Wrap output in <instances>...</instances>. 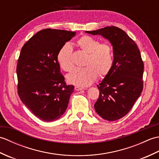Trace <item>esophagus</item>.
I'll return each mask as SVG.
<instances>
[{"label": "esophagus", "mask_w": 159, "mask_h": 159, "mask_svg": "<svg viewBox=\"0 0 159 159\" xmlns=\"http://www.w3.org/2000/svg\"><path fill=\"white\" fill-rule=\"evenodd\" d=\"M74 89H75L76 91H80V90L83 89L82 88V87H79V86H75V87H74Z\"/></svg>", "instance_id": "obj_1"}]
</instances>
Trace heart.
<instances>
[{
    "instance_id": "1",
    "label": "heart",
    "mask_w": 159,
    "mask_h": 159,
    "mask_svg": "<svg viewBox=\"0 0 159 159\" xmlns=\"http://www.w3.org/2000/svg\"><path fill=\"white\" fill-rule=\"evenodd\" d=\"M76 43L82 51L87 53L85 67L73 70L67 75V80L73 85L87 87L95 81L98 74L104 77L109 73L113 65V50L109 43H100L98 39L89 35L82 36ZM57 59L63 70L73 68L72 48L69 43L60 49Z\"/></svg>"
}]
</instances>
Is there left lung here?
Wrapping results in <instances>:
<instances>
[{
  "instance_id": "left-lung-1",
  "label": "left lung",
  "mask_w": 159,
  "mask_h": 159,
  "mask_svg": "<svg viewBox=\"0 0 159 159\" xmlns=\"http://www.w3.org/2000/svg\"><path fill=\"white\" fill-rule=\"evenodd\" d=\"M85 32L102 35L113 46V65L97 85L100 95L94 108L104 120H120L129 112L143 91L144 66L140 51L126 33L117 26Z\"/></svg>"
}]
</instances>
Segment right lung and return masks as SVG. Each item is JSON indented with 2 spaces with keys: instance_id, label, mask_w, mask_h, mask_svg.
I'll return each instance as SVG.
<instances>
[{
  "instance_id": "1",
  "label": "right lung",
  "mask_w": 159,
  "mask_h": 159,
  "mask_svg": "<svg viewBox=\"0 0 159 159\" xmlns=\"http://www.w3.org/2000/svg\"><path fill=\"white\" fill-rule=\"evenodd\" d=\"M76 35L65 30L46 29L33 35L21 49L16 72L18 93L22 103L44 121L65 113L74 85H67L57 55Z\"/></svg>"
}]
</instances>
